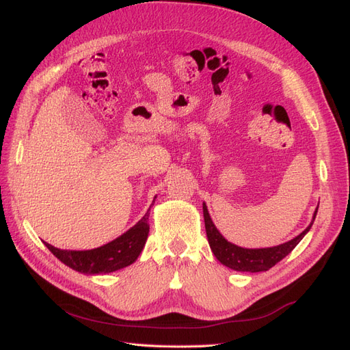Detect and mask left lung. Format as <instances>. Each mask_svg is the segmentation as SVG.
I'll list each match as a JSON object with an SVG mask.
<instances>
[{
    "label": "left lung",
    "mask_w": 350,
    "mask_h": 350,
    "mask_svg": "<svg viewBox=\"0 0 350 350\" xmlns=\"http://www.w3.org/2000/svg\"><path fill=\"white\" fill-rule=\"evenodd\" d=\"M317 209L314 212L312 222L315 219V215H317ZM204 218H205V228H206L211 250L213 254H215L218 260L224 266L237 270V272H252V273L266 272V270H269L278 262H280L282 258L286 257L292 250L295 249L297 244L304 239V235L310 231L312 225L311 222L306 230L295 237V239H292L291 241L280 245L267 247V249H243V247L235 245L224 239L222 234L217 230L215 225H213L205 204H204Z\"/></svg>",
    "instance_id": "8db88e82"
}]
</instances>
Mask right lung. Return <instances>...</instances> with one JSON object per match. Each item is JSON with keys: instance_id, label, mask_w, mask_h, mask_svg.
Returning a JSON list of instances; mask_svg holds the SVG:
<instances>
[{"instance_id": "obj_1", "label": "right lung", "mask_w": 350, "mask_h": 350, "mask_svg": "<svg viewBox=\"0 0 350 350\" xmlns=\"http://www.w3.org/2000/svg\"><path fill=\"white\" fill-rule=\"evenodd\" d=\"M150 209L146 211L141 221L135 224L131 230L118 237L116 240L101 247H97V249L77 252L56 249V247L48 243H44V245H46L51 253L55 257H58L64 265L70 266L71 269L77 270V272L87 275L116 272L119 269L132 265L141 254L150 232Z\"/></svg>"}]
</instances>
